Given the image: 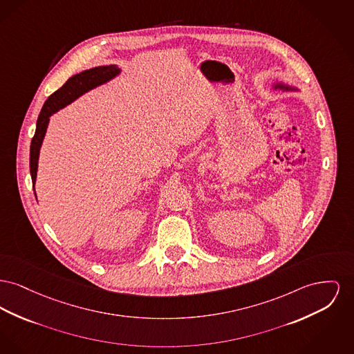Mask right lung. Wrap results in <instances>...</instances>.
Returning a JSON list of instances; mask_svg holds the SVG:
<instances>
[{
	"mask_svg": "<svg viewBox=\"0 0 354 354\" xmlns=\"http://www.w3.org/2000/svg\"><path fill=\"white\" fill-rule=\"evenodd\" d=\"M118 73H119V68H116L113 65H109V66L103 65V66L86 69L82 73L71 77L60 89H57L48 97V100L45 102V105L42 106L41 112L39 115L36 132H35V136H33L32 145H30L29 166H30V175H32L33 186L36 183V175H37L39 152H40V147H41L45 131H46V125L49 122V116L52 113H55L56 111H59L60 108H63L64 105L73 102L76 97L83 95L84 92L108 82Z\"/></svg>",
	"mask_w": 354,
	"mask_h": 354,
	"instance_id": "obj_1",
	"label": "right lung"
}]
</instances>
